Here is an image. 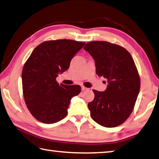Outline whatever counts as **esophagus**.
Listing matches in <instances>:
<instances>
[{
    "label": "esophagus",
    "mask_w": 159,
    "mask_h": 159,
    "mask_svg": "<svg viewBox=\"0 0 159 159\" xmlns=\"http://www.w3.org/2000/svg\"><path fill=\"white\" fill-rule=\"evenodd\" d=\"M81 89H82L83 91H84V90H86V89H88V88L84 87V86H82V87H81Z\"/></svg>",
    "instance_id": "34e87169"
}]
</instances>
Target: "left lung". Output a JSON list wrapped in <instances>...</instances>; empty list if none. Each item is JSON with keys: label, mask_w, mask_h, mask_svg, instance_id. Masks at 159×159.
I'll use <instances>...</instances> for the list:
<instances>
[{"label": "left lung", "mask_w": 159, "mask_h": 159, "mask_svg": "<svg viewBox=\"0 0 159 159\" xmlns=\"http://www.w3.org/2000/svg\"><path fill=\"white\" fill-rule=\"evenodd\" d=\"M84 49L94 58L97 74L108 83L105 91L93 89L94 99L88 103L90 116L104 127L122 125L134 110L140 88L134 59L125 48L108 42H88Z\"/></svg>", "instance_id": "1"}]
</instances>
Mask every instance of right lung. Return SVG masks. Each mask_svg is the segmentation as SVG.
<instances>
[{
  "label": "right lung",
  "mask_w": 159,
  "mask_h": 159,
  "mask_svg": "<svg viewBox=\"0 0 159 159\" xmlns=\"http://www.w3.org/2000/svg\"><path fill=\"white\" fill-rule=\"evenodd\" d=\"M85 43L71 39L46 41L32 52L22 71L23 94L32 115L53 124L67 115L71 98L81 91L79 85H59L56 77L67 70L71 59Z\"/></svg>",
  "instance_id": "1"
}]
</instances>
